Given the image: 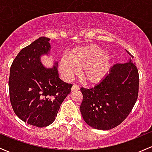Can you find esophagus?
Segmentation results:
<instances>
[{
  "instance_id": "1",
  "label": "esophagus",
  "mask_w": 152,
  "mask_h": 152,
  "mask_svg": "<svg viewBox=\"0 0 152 152\" xmlns=\"http://www.w3.org/2000/svg\"><path fill=\"white\" fill-rule=\"evenodd\" d=\"M71 90H79V85H76V84H73V87H72V88H71Z\"/></svg>"
}]
</instances>
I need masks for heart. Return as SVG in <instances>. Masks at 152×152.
I'll list each match as a JSON object with an SVG mask.
<instances>
[{
	"label": "heart",
	"instance_id": "b5f03b06",
	"mask_svg": "<svg viewBox=\"0 0 152 152\" xmlns=\"http://www.w3.org/2000/svg\"><path fill=\"white\" fill-rule=\"evenodd\" d=\"M112 59V55L98 45H82L61 58L59 68L67 78L72 77L83 68L84 79L94 83L104 77L111 66Z\"/></svg>",
	"mask_w": 152,
	"mask_h": 152
}]
</instances>
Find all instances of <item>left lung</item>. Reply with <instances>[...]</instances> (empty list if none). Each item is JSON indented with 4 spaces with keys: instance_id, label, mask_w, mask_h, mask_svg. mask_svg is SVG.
Wrapping results in <instances>:
<instances>
[{
    "instance_id": "1",
    "label": "left lung",
    "mask_w": 152,
    "mask_h": 152,
    "mask_svg": "<svg viewBox=\"0 0 152 152\" xmlns=\"http://www.w3.org/2000/svg\"><path fill=\"white\" fill-rule=\"evenodd\" d=\"M132 56L125 63L110 68L100 83L81 88L83 100L80 111L84 121L96 129L115 128L126 118L138 96L139 74Z\"/></svg>"
}]
</instances>
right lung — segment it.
<instances>
[{"label": "right lung", "mask_w": 152, "mask_h": 152, "mask_svg": "<svg viewBox=\"0 0 152 152\" xmlns=\"http://www.w3.org/2000/svg\"><path fill=\"white\" fill-rule=\"evenodd\" d=\"M49 40L41 37L23 48L10 67L9 89L14 112L23 121L37 127L54 121L73 86L59 79L57 62L50 68L42 65L40 57L49 53Z\"/></svg>", "instance_id": "obj_1"}]
</instances>
